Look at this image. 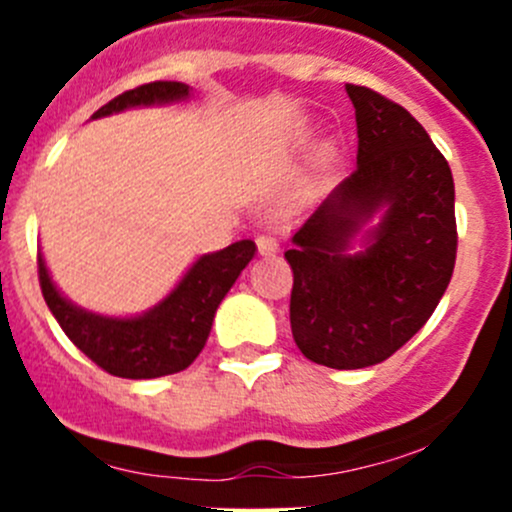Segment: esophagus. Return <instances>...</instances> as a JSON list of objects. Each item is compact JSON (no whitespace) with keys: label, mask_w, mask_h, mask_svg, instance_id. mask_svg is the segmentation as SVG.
Instances as JSON below:
<instances>
[{"label":"esophagus","mask_w":512,"mask_h":512,"mask_svg":"<svg viewBox=\"0 0 512 512\" xmlns=\"http://www.w3.org/2000/svg\"><path fill=\"white\" fill-rule=\"evenodd\" d=\"M257 242V250H260V255H275L277 250H280V245H277V237L270 235V232H260V235L255 237Z\"/></svg>","instance_id":"esophagus-1"}]
</instances>
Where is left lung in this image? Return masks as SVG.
Instances as JSON below:
<instances>
[{
  "label": "left lung",
  "instance_id": "1",
  "mask_svg": "<svg viewBox=\"0 0 512 512\" xmlns=\"http://www.w3.org/2000/svg\"><path fill=\"white\" fill-rule=\"evenodd\" d=\"M356 170L292 235L289 324L299 352L329 369H364L428 322L456 265V193L448 160L399 103L347 84ZM382 210L380 225L353 237Z\"/></svg>",
  "mask_w": 512,
  "mask_h": 512
}]
</instances>
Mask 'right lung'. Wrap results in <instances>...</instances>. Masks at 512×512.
<instances>
[{"label":"right lung","mask_w":512,"mask_h":512,"mask_svg":"<svg viewBox=\"0 0 512 512\" xmlns=\"http://www.w3.org/2000/svg\"><path fill=\"white\" fill-rule=\"evenodd\" d=\"M188 96L190 89L180 81H153L123 91L98 108L94 118L133 106L183 101ZM255 250V242L240 240L225 250L203 255L185 272L178 287L141 317H101L71 304L51 282L41 255L39 285L46 307L66 337L96 366L121 379H158L188 369L195 356L203 352L220 302L255 257Z\"/></svg>","instance_id":"1"}]
</instances>
